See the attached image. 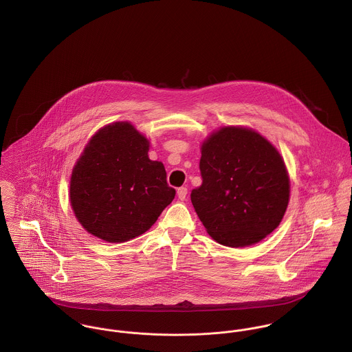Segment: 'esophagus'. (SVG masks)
I'll use <instances>...</instances> for the list:
<instances>
[{
  "mask_svg": "<svg viewBox=\"0 0 352 352\" xmlns=\"http://www.w3.org/2000/svg\"><path fill=\"white\" fill-rule=\"evenodd\" d=\"M187 192H188V190H187L186 187L177 188V197H179V199H180V201H184L186 197H187Z\"/></svg>",
  "mask_w": 352,
  "mask_h": 352,
  "instance_id": "34e87169",
  "label": "esophagus"
}]
</instances>
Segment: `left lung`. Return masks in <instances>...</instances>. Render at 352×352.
Segmentation results:
<instances>
[{
    "label": "left lung",
    "mask_w": 352,
    "mask_h": 352,
    "mask_svg": "<svg viewBox=\"0 0 352 352\" xmlns=\"http://www.w3.org/2000/svg\"><path fill=\"white\" fill-rule=\"evenodd\" d=\"M201 186L191 201L207 233L239 248L261 241L280 223L290 197L283 158L252 129L222 127L201 145Z\"/></svg>",
    "instance_id": "obj_1"
}]
</instances>
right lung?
<instances>
[{"label": "right lung", "mask_w": 352, "mask_h": 352, "mask_svg": "<svg viewBox=\"0 0 352 352\" xmlns=\"http://www.w3.org/2000/svg\"><path fill=\"white\" fill-rule=\"evenodd\" d=\"M149 141L129 122L100 129L76 162L70 204L78 222L108 243H124L149 230L175 198Z\"/></svg>", "instance_id": "right-lung-1"}]
</instances>
